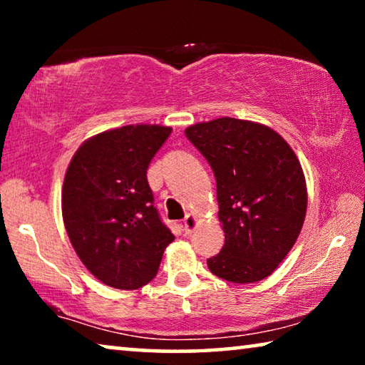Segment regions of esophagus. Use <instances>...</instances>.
Returning <instances> with one entry per match:
<instances>
[{
    "label": "esophagus",
    "instance_id": "esophagus-1",
    "mask_svg": "<svg viewBox=\"0 0 365 365\" xmlns=\"http://www.w3.org/2000/svg\"><path fill=\"white\" fill-rule=\"evenodd\" d=\"M196 225H197V220H196V217H195L193 214H188L187 217L183 219V230H185V233H187V235L193 233Z\"/></svg>",
    "mask_w": 365,
    "mask_h": 365
}]
</instances>
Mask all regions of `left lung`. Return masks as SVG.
Listing matches in <instances>:
<instances>
[{
  "instance_id": "left-lung-1",
  "label": "left lung",
  "mask_w": 365,
  "mask_h": 365,
  "mask_svg": "<svg viewBox=\"0 0 365 365\" xmlns=\"http://www.w3.org/2000/svg\"><path fill=\"white\" fill-rule=\"evenodd\" d=\"M217 183L225 245L207 259L233 283L264 280L293 248L304 224L306 180L292 148L261 123L220 117L185 130Z\"/></svg>"
}]
</instances>
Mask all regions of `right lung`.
I'll return each instance as SVG.
<instances>
[{"label":"right lung","mask_w":365,"mask_h":365,"mask_svg":"<svg viewBox=\"0 0 365 365\" xmlns=\"http://www.w3.org/2000/svg\"><path fill=\"white\" fill-rule=\"evenodd\" d=\"M172 132L125 125L78 148L63 185V219L80 261L98 280L137 289L158 274L174 235L159 217L146 170Z\"/></svg>","instance_id":"obj_1"}]
</instances>
